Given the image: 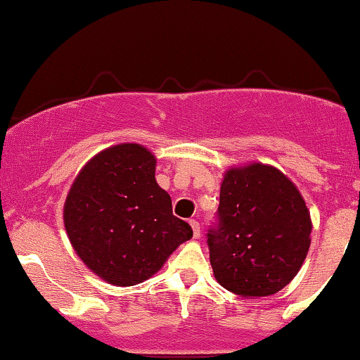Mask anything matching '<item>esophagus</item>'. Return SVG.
<instances>
[{
  "label": "esophagus",
  "instance_id": "1",
  "mask_svg": "<svg viewBox=\"0 0 360 360\" xmlns=\"http://www.w3.org/2000/svg\"><path fill=\"white\" fill-rule=\"evenodd\" d=\"M190 226H192V231H193V238H200V224H198L195 219H192L190 221Z\"/></svg>",
  "mask_w": 360,
  "mask_h": 360
}]
</instances>
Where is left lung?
<instances>
[{"mask_svg":"<svg viewBox=\"0 0 360 360\" xmlns=\"http://www.w3.org/2000/svg\"><path fill=\"white\" fill-rule=\"evenodd\" d=\"M311 221L298 188L276 168L252 163L226 173L207 246L214 276L240 297H268L297 276Z\"/></svg>","mask_w":360,"mask_h":360,"instance_id":"left-lung-1","label":"left lung"}]
</instances>
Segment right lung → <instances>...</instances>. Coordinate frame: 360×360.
<instances>
[{"mask_svg":"<svg viewBox=\"0 0 360 360\" xmlns=\"http://www.w3.org/2000/svg\"><path fill=\"white\" fill-rule=\"evenodd\" d=\"M155 156L124 143L89 162L63 207L65 231L80 259L111 285L133 286L162 268L193 236L172 212L155 180Z\"/></svg>","mask_w":360,"mask_h":360,"instance_id":"1","label":"right lung"}]
</instances>
